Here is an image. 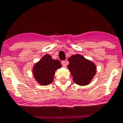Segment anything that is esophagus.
<instances>
[{
  "label": "esophagus",
  "instance_id": "esophagus-1",
  "mask_svg": "<svg viewBox=\"0 0 123 123\" xmlns=\"http://www.w3.org/2000/svg\"><path fill=\"white\" fill-rule=\"evenodd\" d=\"M62 64L63 67H66V66L68 65V62L67 61H62Z\"/></svg>",
  "mask_w": 123,
  "mask_h": 123
}]
</instances>
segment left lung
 Returning <instances> with one entry per match:
<instances>
[{
	"label": "left lung",
	"instance_id": "obj_1",
	"mask_svg": "<svg viewBox=\"0 0 123 123\" xmlns=\"http://www.w3.org/2000/svg\"><path fill=\"white\" fill-rule=\"evenodd\" d=\"M68 61V68L73 76L74 82L80 86L89 84L96 74L95 63L79 54L72 55Z\"/></svg>",
	"mask_w": 123,
	"mask_h": 123
}]
</instances>
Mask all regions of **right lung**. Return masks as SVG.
Here are the masks:
<instances>
[{
  "mask_svg": "<svg viewBox=\"0 0 123 123\" xmlns=\"http://www.w3.org/2000/svg\"><path fill=\"white\" fill-rule=\"evenodd\" d=\"M62 67L60 62L52 59L49 54L44 55L33 67L34 77L41 85H48L53 82L55 71Z\"/></svg>",
  "mask_w": 123,
  "mask_h": 123,
  "instance_id": "1",
  "label": "right lung"
}]
</instances>
